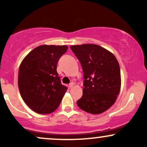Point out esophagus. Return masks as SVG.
I'll use <instances>...</instances> for the list:
<instances>
[{"mask_svg": "<svg viewBox=\"0 0 147 147\" xmlns=\"http://www.w3.org/2000/svg\"><path fill=\"white\" fill-rule=\"evenodd\" d=\"M73 86H74V84L73 83H70V84H69V88L71 89L73 87Z\"/></svg>", "mask_w": 147, "mask_h": 147, "instance_id": "esophagus-1", "label": "esophagus"}]
</instances>
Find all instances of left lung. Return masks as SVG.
Instances as JSON below:
<instances>
[{
    "label": "left lung",
    "mask_w": 147,
    "mask_h": 147,
    "mask_svg": "<svg viewBox=\"0 0 147 147\" xmlns=\"http://www.w3.org/2000/svg\"><path fill=\"white\" fill-rule=\"evenodd\" d=\"M70 49L84 72L83 95L77 104L89 113H102L114 104L120 90V68L117 59L95 44L72 45Z\"/></svg>",
    "instance_id": "obj_1"
}]
</instances>
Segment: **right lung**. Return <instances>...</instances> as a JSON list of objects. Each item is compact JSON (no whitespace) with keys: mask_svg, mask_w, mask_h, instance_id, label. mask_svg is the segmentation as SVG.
Returning <instances> with one entry per match:
<instances>
[{"mask_svg":"<svg viewBox=\"0 0 147 147\" xmlns=\"http://www.w3.org/2000/svg\"><path fill=\"white\" fill-rule=\"evenodd\" d=\"M67 50L66 45H40L32 50L20 65V94L25 104L37 113L55 111L68 89L61 83L57 72L59 59Z\"/></svg>","mask_w":147,"mask_h":147,"instance_id":"obj_1","label":"right lung"}]
</instances>
